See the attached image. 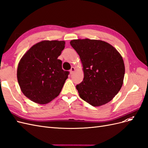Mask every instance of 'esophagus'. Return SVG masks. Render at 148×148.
<instances>
[{"instance_id":"1","label":"esophagus","mask_w":148,"mask_h":148,"mask_svg":"<svg viewBox=\"0 0 148 148\" xmlns=\"http://www.w3.org/2000/svg\"><path fill=\"white\" fill-rule=\"evenodd\" d=\"M75 67L72 66V67H71V68L70 70V74H73V73L75 72Z\"/></svg>"}]
</instances>
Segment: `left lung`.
I'll return each instance as SVG.
<instances>
[{
	"instance_id": "left-lung-1",
	"label": "left lung",
	"mask_w": 148,
	"mask_h": 148,
	"mask_svg": "<svg viewBox=\"0 0 148 148\" xmlns=\"http://www.w3.org/2000/svg\"><path fill=\"white\" fill-rule=\"evenodd\" d=\"M70 43L83 66V80L76 86L79 97L95 107L112 100L123 83L125 65L120 53L101 40L78 39Z\"/></svg>"
}]
</instances>
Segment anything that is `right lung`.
<instances>
[{
  "label": "right lung",
  "mask_w": 148,
  "mask_h": 148,
  "mask_svg": "<svg viewBox=\"0 0 148 148\" xmlns=\"http://www.w3.org/2000/svg\"><path fill=\"white\" fill-rule=\"evenodd\" d=\"M65 42L44 40L31 47L21 58L17 79L21 91L29 99L46 104L59 95L69 72L62 69L58 57Z\"/></svg>",
  "instance_id": "right-lung-1"
}]
</instances>
